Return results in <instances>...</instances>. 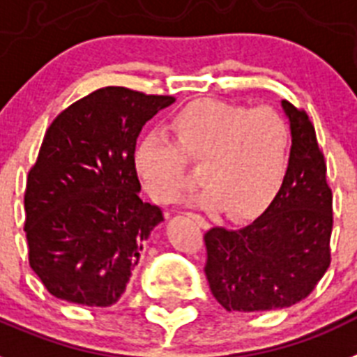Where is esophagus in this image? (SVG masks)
<instances>
[{"mask_svg":"<svg viewBox=\"0 0 357 357\" xmlns=\"http://www.w3.org/2000/svg\"><path fill=\"white\" fill-rule=\"evenodd\" d=\"M188 215H190L191 219L195 220V222H199L200 226H206V225H208V222H206V219H204V217H202V215H199V213H188Z\"/></svg>","mask_w":357,"mask_h":357,"instance_id":"1","label":"esophagus"}]
</instances>
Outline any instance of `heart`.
<instances>
[{
    "label": "heart",
    "mask_w": 357,
    "mask_h": 357,
    "mask_svg": "<svg viewBox=\"0 0 357 357\" xmlns=\"http://www.w3.org/2000/svg\"><path fill=\"white\" fill-rule=\"evenodd\" d=\"M167 131L172 138L146 135L132 153L138 181L157 202L178 199L188 162L200 164L206 182L197 202L226 208L231 217L259 215L284 185L291 137L288 122L275 109L200 100L181 109Z\"/></svg>",
    "instance_id": "1"
}]
</instances>
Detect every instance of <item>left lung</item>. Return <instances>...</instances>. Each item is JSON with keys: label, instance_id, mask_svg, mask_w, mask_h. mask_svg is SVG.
I'll return each instance as SVG.
<instances>
[{"label": "left lung", "instance_id": "obj_1", "mask_svg": "<svg viewBox=\"0 0 357 357\" xmlns=\"http://www.w3.org/2000/svg\"><path fill=\"white\" fill-rule=\"evenodd\" d=\"M291 132L290 169L261 217L204 235L206 278L226 310L264 312L305 299L331 266L332 190L308 114L282 100Z\"/></svg>", "mask_w": 357, "mask_h": 357}]
</instances>
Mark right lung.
I'll return each mask as SVG.
<instances>
[{
  "mask_svg": "<svg viewBox=\"0 0 357 357\" xmlns=\"http://www.w3.org/2000/svg\"><path fill=\"white\" fill-rule=\"evenodd\" d=\"M173 96L102 87L49 126L25 188L29 263L49 294L111 306L126 290L151 229L164 220L140 199L137 138Z\"/></svg>",
  "mask_w": 357,
  "mask_h": 357,
  "instance_id": "add662e5",
  "label": "right lung"
}]
</instances>
